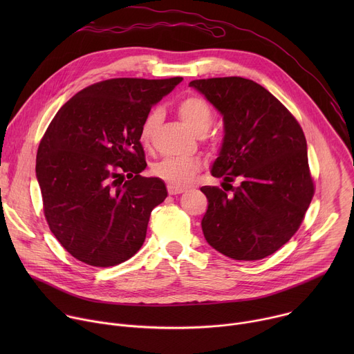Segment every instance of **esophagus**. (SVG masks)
<instances>
[{
    "mask_svg": "<svg viewBox=\"0 0 354 354\" xmlns=\"http://www.w3.org/2000/svg\"><path fill=\"white\" fill-rule=\"evenodd\" d=\"M185 190L182 189V187H175V186H172V185H168V193L169 194H179V193H183Z\"/></svg>",
    "mask_w": 354,
    "mask_h": 354,
    "instance_id": "esophagus-1",
    "label": "esophagus"
}]
</instances>
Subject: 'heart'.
Returning <instances> with one entry per match:
<instances>
[{"label": "heart", "instance_id": "1", "mask_svg": "<svg viewBox=\"0 0 354 354\" xmlns=\"http://www.w3.org/2000/svg\"><path fill=\"white\" fill-rule=\"evenodd\" d=\"M180 119L198 136H203L212 127L213 112L206 100L198 96H189L178 105ZM162 120V112L156 109L151 112L142 122L140 130V140L148 145L153 140L158 126ZM201 169V164L196 158H165L154 165L153 172L157 178L168 182L175 187H185L190 185Z\"/></svg>", "mask_w": 354, "mask_h": 354}]
</instances>
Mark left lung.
<instances>
[{
  "instance_id": "8db88e82",
  "label": "left lung",
  "mask_w": 354,
  "mask_h": 354,
  "mask_svg": "<svg viewBox=\"0 0 354 354\" xmlns=\"http://www.w3.org/2000/svg\"><path fill=\"white\" fill-rule=\"evenodd\" d=\"M221 113L224 137L212 175L201 230L212 248L235 261L263 259L295 234L310 207L314 182L307 141L298 122L268 89L242 77L194 80ZM235 177L239 187L229 185Z\"/></svg>"
}]
</instances>
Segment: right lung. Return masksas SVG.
<instances>
[{
    "instance_id": "right-lung-1",
    "label": "right lung",
    "mask_w": 354,
    "mask_h": 354,
    "mask_svg": "<svg viewBox=\"0 0 354 354\" xmlns=\"http://www.w3.org/2000/svg\"><path fill=\"white\" fill-rule=\"evenodd\" d=\"M182 77L113 78L75 93L46 130L36 158L43 210L63 248L96 268L126 262L141 248L149 214L168 196L144 178L140 130Z\"/></svg>"
}]
</instances>
